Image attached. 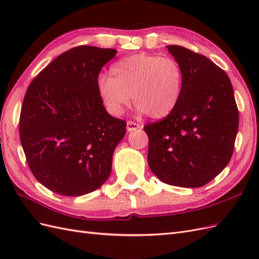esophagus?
Masks as SVG:
<instances>
[{"label": "esophagus", "mask_w": 259, "mask_h": 259, "mask_svg": "<svg viewBox=\"0 0 259 259\" xmlns=\"http://www.w3.org/2000/svg\"><path fill=\"white\" fill-rule=\"evenodd\" d=\"M126 125H127V131L128 132H133V131H136V130H138L139 127H140V125L138 124V123H135V122H132V121H127V123H126Z\"/></svg>", "instance_id": "34e87169"}]
</instances>
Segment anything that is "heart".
<instances>
[{
  "label": "heart",
  "instance_id": "obj_1",
  "mask_svg": "<svg viewBox=\"0 0 259 259\" xmlns=\"http://www.w3.org/2000/svg\"><path fill=\"white\" fill-rule=\"evenodd\" d=\"M110 75L98 76L97 92L115 116L130 106L132 95L139 113L162 119L174 110L183 93L184 72L173 57L135 54L115 62Z\"/></svg>",
  "mask_w": 259,
  "mask_h": 259
}]
</instances>
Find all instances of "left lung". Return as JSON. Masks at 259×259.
Returning <instances> with one entry per match:
<instances>
[{"instance_id":"1","label":"left lung","mask_w":259,"mask_h":259,"mask_svg":"<svg viewBox=\"0 0 259 259\" xmlns=\"http://www.w3.org/2000/svg\"><path fill=\"white\" fill-rule=\"evenodd\" d=\"M182 66L183 93L164 119L144 126L148 164L163 183L198 188L229 163L239 127V110L229 76L213 61L183 46L167 45Z\"/></svg>"}]
</instances>
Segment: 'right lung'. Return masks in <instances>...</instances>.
<instances>
[{"mask_svg": "<svg viewBox=\"0 0 259 259\" xmlns=\"http://www.w3.org/2000/svg\"><path fill=\"white\" fill-rule=\"evenodd\" d=\"M116 54L81 45L53 60L30 83L21 106L20 142L33 176L51 191L79 197L103 185L126 122L103 105L97 79Z\"/></svg>", "mask_w": 259, "mask_h": 259, "instance_id": "1", "label": "right lung"}]
</instances>
